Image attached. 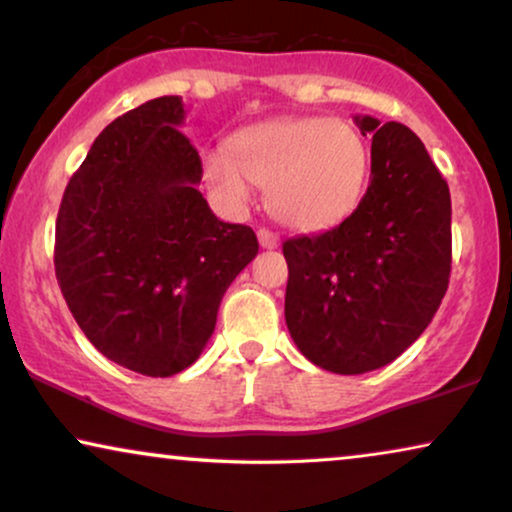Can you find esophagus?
Wrapping results in <instances>:
<instances>
[{
  "label": "esophagus",
  "instance_id": "34e87169",
  "mask_svg": "<svg viewBox=\"0 0 512 512\" xmlns=\"http://www.w3.org/2000/svg\"><path fill=\"white\" fill-rule=\"evenodd\" d=\"M257 238H260V245H262V248H267V250H274V248H278V236L274 234V231H269V229H260V231H257Z\"/></svg>",
  "mask_w": 512,
  "mask_h": 512
}]
</instances>
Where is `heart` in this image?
Returning <instances> with one entry per match:
<instances>
[{
  "label": "heart",
  "instance_id": "obj_1",
  "mask_svg": "<svg viewBox=\"0 0 512 512\" xmlns=\"http://www.w3.org/2000/svg\"><path fill=\"white\" fill-rule=\"evenodd\" d=\"M203 172L229 208L248 205L255 184L267 191L271 215L288 229L323 231L359 205L368 148L345 120L281 118L236 132L229 151H205Z\"/></svg>",
  "mask_w": 512,
  "mask_h": 512
}]
</instances>
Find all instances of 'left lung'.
Wrapping results in <instances>:
<instances>
[{
    "label": "left lung",
    "mask_w": 512,
    "mask_h": 512,
    "mask_svg": "<svg viewBox=\"0 0 512 512\" xmlns=\"http://www.w3.org/2000/svg\"><path fill=\"white\" fill-rule=\"evenodd\" d=\"M371 141V184L345 222L283 243L286 323L312 364L383 368L420 338L451 274L449 186L399 122L354 118Z\"/></svg>",
    "instance_id": "8db88e82"
}]
</instances>
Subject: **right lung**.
I'll return each instance as SVG.
<instances>
[{
	"label": "right lung",
	"mask_w": 512,
	"mask_h": 512,
	"mask_svg": "<svg viewBox=\"0 0 512 512\" xmlns=\"http://www.w3.org/2000/svg\"><path fill=\"white\" fill-rule=\"evenodd\" d=\"M181 122V96L113 120L56 217V278L77 326L103 357L151 378L200 357L226 288L260 250L250 226L217 219L198 191L203 165Z\"/></svg>",
	"instance_id": "add662e5"
}]
</instances>
